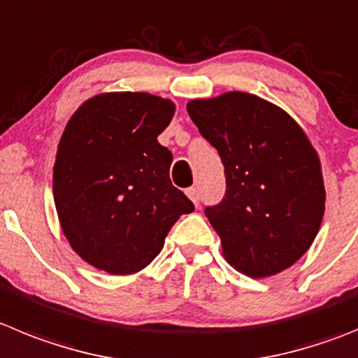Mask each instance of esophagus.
<instances>
[{"label": "esophagus", "mask_w": 358, "mask_h": 358, "mask_svg": "<svg viewBox=\"0 0 358 358\" xmlns=\"http://www.w3.org/2000/svg\"><path fill=\"white\" fill-rule=\"evenodd\" d=\"M186 195H188L189 199H192L193 204L199 206V201H201V195H199V189H196V188H188V189H186Z\"/></svg>", "instance_id": "esophagus-1"}]
</instances>
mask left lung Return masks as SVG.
Instances as JSON below:
<instances>
[{
	"instance_id": "left-lung-1",
	"label": "left lung",
	"mask_w": 358,
	"mask_h": 358,
	"mask_svg": "<svg viewBox=\"0 0 358 358\" xmlns=\"http://www.w3.org/2000/svg\"><path fill=\"white\" fill-rule=\"evenodd\" d=\"M186 108L224 163L225 195L204 213L229 264L254 278L293 266L324 213L320 157L307 134L286 111L245 92Z\"/></svg>"
}]
</instances>
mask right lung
I'll return each instance as SVG.
<instances>
[{
    "label": "right lung",
    "instance_id": "add662e5",
    "mask_svg": "<svg viewBox=\"0 0 358 358\" xmlns=\"http://www.w3.org/2000/svg\"><path fill=\"white\" fill-rule=\"evenodd\" d=\"M173 111L172 101L145 92H111L81 104L65 126L55 206L71 247L97 270H143L195 209L170 181L172 152L157 142Z\"/></svg>",
    "mask_w": 358,
    "mask_h": 358
}]
</instances>
